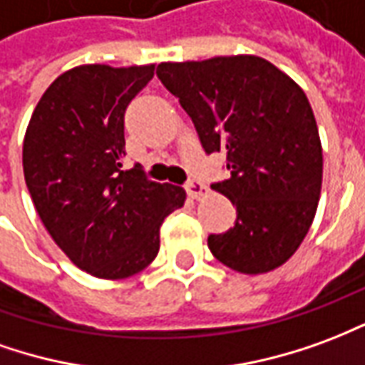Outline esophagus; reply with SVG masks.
I'll return each mask as SVG.
<instances>
[{
    "label": "esophagus",
    "mask_w": 365,
    "mask_h": 365,
    "mask_svg": "<svg viewBox=\"0 0 365 365\" xmlns=\"http://www.w3.org/2000/svg\"><path fill=\"white\" fill-rule=\"evenodd\" d=\"M185 188H187L188 196H190V198H195V200H200L202 196L208 195V188H206V185L198 182V180H188L187 185H185Z\"/></svg>",
    "instance_id": "34e87169"
}]
</instances>
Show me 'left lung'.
Masks as SVG:
<instances>
[{
    "label": "left lung",
    "mask_w": 365,
    "mask_h": 365,
    "mask_svg": "<svg viewBox=\"0 0 365 365\" xmlns=\"http://www.w3.org/2000/svg\"><path fill=\"white\" fill-rule=\"evenodd\" d=\"M157 76L190 115L204 151L226 155L230 178L212 188L237 218L208 236L212 255L245 275L277 269L311 228L322 187V145L304 92L253 54L161 63Z\"/></svg>",
    "instance_id": "8db88e82"
}]
</instances>
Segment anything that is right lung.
I'll list each match as a JSON object with an SVG mask.
<instances>
[{
	"label": "right lung",
	"instance_id": "1",
	"mask_svg": "<svg viewBox=\"0 0 365 365\" xmlns=\"http://www.w3.org/2000/svg\"><path fill=\"white\" fill-rule=\"evenodd\" d=\"M155 64L66 71L38 100L23 141V173L41 222L68 259L100 279H125L159 253V230L185 188L123 169V115Z\"/></svg>",
	"mask_w": 365,
	"mask_h": 365
}]
</instances>
